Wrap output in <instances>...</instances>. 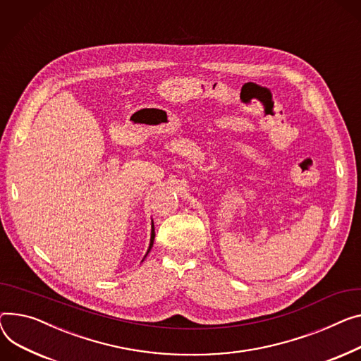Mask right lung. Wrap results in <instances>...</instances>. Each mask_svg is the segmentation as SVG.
<instances>
[{
    "instance_id": "right-lung-1",
    "label": "right lung",
    "mask_w": 361,
    "mask_h": 361,
    "mask_svg": "<svg viewBox=\"0 0 361 361\" xmlns=\"http://www.w3.org/2000/svg\"><path fill=\"white\" fill-rule=\"evenodd\" d=\"M154 239H155V228H154V222H152V229H151V241H149L148 252L151 251V248H152V245H154ZM148 252H147V255H148ZM147 255H145V257H147Z\"/></svg>"
}]
</instances>
